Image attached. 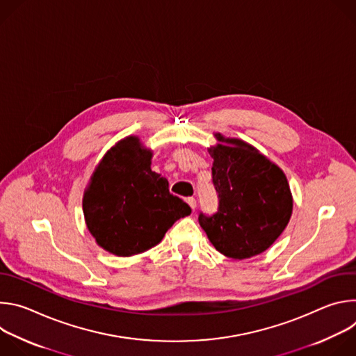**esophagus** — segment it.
Returning <instances> with one entry per match:
<instances>
[{
  "label": "esophagus",
  "instance_id": "1",
  "mask_svg": "<svg viewBox=\"0 0 356 356\" xmlns=\"http://www.w3.org/2000/svg\"><path fill=\"white\" fill-rule=\"evenodd\" d=\"M186 201H187V204L191 207V210L194 211V209H195V206H197V201H195V198H194V197H188Z\"/></svg>",
  "mask_w": 356,
  "mask_h": 356
}]
</instances>
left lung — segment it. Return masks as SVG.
I'll use <instances>...</instances> for the list:
<instances>
[{
    "label": "left lung",
    "mask_w": 356,
    "mask_h": 356,
    "mask_svg": "<svg viewBox=\"0 0 356 356\" xmlns=\"http://www.w3.org/2000/svg\"><path fill=\"white\" fill-rule=\"evenodd\" d=\"M210 146L220 206L198 222L224 257L248 259L265 252L287 227L293 195L284 172L248 142L216 132Z\"/></svg>",
    "instance_id": "8db88e82"
}]
</instances>
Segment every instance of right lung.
<instances>
[{"instance_id": "add662e5", "label": "right lung", "mask_w": 356, "mask_h": 356, "mask_svg": "<svg viewBox=\"0 0 356 356\" xmlns=\"http://www.w3.org/2000/svg\"><path fill=\"white\" fill-rule=\"evenodd\" d=\"M154 150L129 135L95 166L83 195L87 229L98 246L128 258L158 245L168 229L191 214L169 191V181L152 172Z\"/></svg>"}]
</instances>
